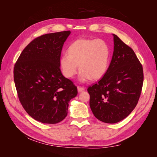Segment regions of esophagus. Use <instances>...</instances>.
<instances>
[{
	"mask_svg": "<svg viewBox=\"0 0 157 157\" xmlns=\"http://www.w3.org/2000/svg\"><path fill=\"white\" fill-rule=\"evenodd\" d=\"M77 89H78V92H83V91H84V90H85V89L83 87H81V86H78Z\"/></svg>",
	"mask_w": 157,
	"mask_h": 157,
	"instance_id": "34e87169",
	"label": "esophagus"
}]
</instances>
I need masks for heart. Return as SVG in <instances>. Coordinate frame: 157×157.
I'll list each match as a JSON object with an SVG mask.
<instances>
[{"instance_id": "b5f03b06", "label": "heart", "mask_w": 157, "mask_h": 157, "mask_svg": "<svg viewBox=\"0 0 157 157\" xmlns=\"http://www.w3.org/2000/svg\"><path fill=\"white\" fill-rule=\"evenodd\" d=\"M110 49L102 39H79L68 48V53L61 54L59 65L66 78H73L77 74L78 65L79 80L85 82L92 78L103 77L109 67Z\"/></svg>"}]
</instances>
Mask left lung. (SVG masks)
<instances>
[{"mask_svg":"<svg viewBox=\"0 0 157 157\" xmlns=\"http://www.w3.org/2000/svg\"><path fill=\"white\" fill-rule=\"evenodd\" d=\"M113 37V54L107 72L88 88L94 115L109 124L124 119L134 110L144 82L143 67L134 50L116 35Z\"/></svg>","mask_w":157,"mask_h":157,"instance_id":"1","label":"left lung"}]
</instances>
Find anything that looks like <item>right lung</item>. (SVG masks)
<instances>
[{
    "label": "right lung",
    "mask_w": 157,
    "mask_h": 157,
    "mask_svg": "<svg viewBox=\"0 0 157 157\" xmlns=\"http://www.w3.org/2000/svg\"><path fill=\"white\" fill-rule=\"evenodd\" d=\"M71 31L41 35L32 40L19 57L13 80L20 101L35 120L56 124L67 115L69 103L77 88L63 77L59 58Z\"/></svg>",
    "instance_id": "add662e5"
}]
</instances>
